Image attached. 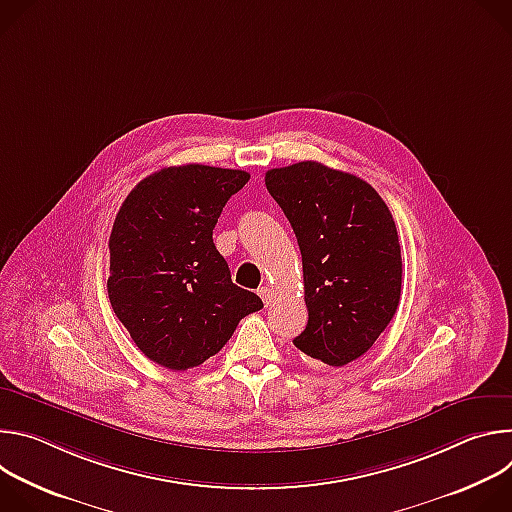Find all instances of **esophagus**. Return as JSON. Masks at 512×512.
I'll return each mask as SVG.
<instances>
[{"instance_id": "obj_1", "label": "esophagus", "mask_w": 512, "mask_h": 512, "mask_svg": "<svg viewBox=\"0 0 512 512\" xmlns=\"http://www.w3.org/2000/svg\"><path fill=\"white\" fill-rule=\"evenodd\" d=\"M259 296H261V300H263L265 306H269V304L273 302V291H271V287H259Z\"/></svg>"}]
</instances>
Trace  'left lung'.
Here are the masks:
<instances>
[{"label":"left lung","instance_id":"left-lung-1","mask_svg":"<svg viewBox=\"0 0 512 512\" xmlns=\"http://www.w3.org/2000/svg\"><path fill=\"white\" fill-rule=\"evenodd\" d=\"M265 186L302 251L308 326L294 344L344 367L375 344L401 300L393 214L371 184L318 162L273 168Z\"/></svg>","mask_w":512,"mask_h":512}]
</instances>
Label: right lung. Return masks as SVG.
<instances>
[{
    "label": "right lung",
    "mask_w": 512,
    "mask_h": 512,
    "mask_svg": "<svg viewBox=\"0 0 512 512\" xmlns=\"http://www.w3.org/2000/svg\"><path fill=\"white\" fill-rule=\"evenodd\" d=\"M249 174L202 164L143 178L109 237V302L135 346L170 371L198 367L263 308L233 283L212 229Z\"/></svg>",
    "instance_id": "add662e5"
}]
</instances>
